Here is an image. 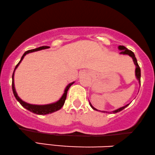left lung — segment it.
<instances>
[{"label":"left lung","instance_id":"1","mask_svg":"<svg viewBox=\"0 0 155 155\" xmlns=\"http://www.w3.org/2000/svg\"><path fill=\"white\" fill-rule=\"evenodd\" d=\"M118 49H119L120 51H121L120 52V54H123V55H128L133 59V61H134V64H135V66H136V70H135L136 78V79L138 80V81H139V85H141V69H140L139 64H138L137 59H136L134 53L131 51L128 50L127 48H125L124 45H119V46H118ZM128 105H129V104H126L124 107H120V108H118V109H117V110L112 111V112H113V113H117V112H119L123 110H124L125 107H128ZM90 106L91 107V108L93 109V110H96V111H100V110H96L95 107H93L91 104V102H90ZM101 112H104V113H107V112H108V113H110V112H107V111H101Z\"/></svg>","mask_w":155,"mask_h":155}]
</instances>
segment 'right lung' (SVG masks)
<instances>
[{"label": "right lung", "instance_id": "1", "mask_svg": "<svg viewBox=\"0 0 155 155\" xmlns=\"http://www.w3.org/2000/svg\"><path fill=\"white\" fill-rule=\"evenodd\" d=\"M50 47L49 46H41L39 47V48H36L34 49H32V50H29L27 51L26 52H25V54H23V56H21V59H20L19 62L16 64V66L14 69V72H13L12 74V90H13V93H14V95L15 96L16 99L20 103V104L24 108H25L26 110L30 111L31 112H33L35 114H51L53 113V112H56V111L59 110L61 107H63L64 104L65 102V100H66L67 98V91H68L69 88H70V86L72 85L74 82H72V83H69L68 85H67V87L64 89V91L63 95L61 96V97L57 101L54 103H51V104H44V105H37V104H28L25 101H24L21 100L20 98L18 96L17 93L16 91V89H15V86H14V72H15V70H16L18 66L19 65V64L21 63V61H22V59H24L25 55H27V54L29 53H32L34 51H41L43 50V49H46V48H49Z\"/></svg>", "mask_w": 155, "mask_h": 155}]
</instances>
